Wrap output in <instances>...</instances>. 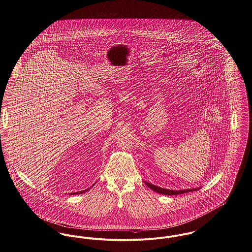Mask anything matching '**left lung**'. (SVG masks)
<instances>
[{
  "instance_id": "8db88e82",
  "label": "left lung",
  "mask_w": 252,
  "mask_h": 252,
  "mask_svg": "<svg viewBox=\"0 0 252 252\" xmlns=\"http://www.w3.org/2000/svg\"><path fill=\"white\" fill-rule=\"evenodd\" d=\"M144 183L153 191H155L158 194H166V195H174V194H184V193H188V192H193L196 191L199 188H193V189H184V190H170V189H165V188H161L159 186H155L152 183H149L147 181H144Z\"/></svg>"
}]
</instances>
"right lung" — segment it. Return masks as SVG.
Segmentation results:
<instances>
[{
  "label": "right lung",
  "mask_w": 252,
  "mask_h": 252,
  "mask_svg": "<svg viewBox=\"0 0 252 252\" xmlns=\"http://www.w3.org/2000/svg\"><path fill=\"white\" fill-rule=\"evenodd\" d=\"M93 186H94V184H93ZM90 188H88V189H85V190H83V191H79V192H76V193H71V194H83V193H85V192H87L88 190H89Z\"/></svg>",
  "instance_id": "obj_1"
}]
</instances>
